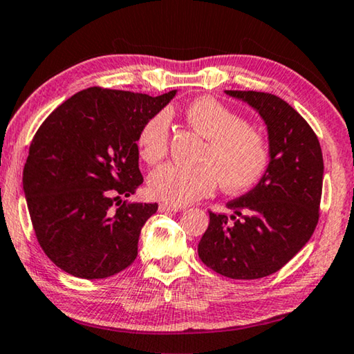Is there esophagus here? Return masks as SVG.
I'll return each instance as SVG.
<instances>
[{
	"label": "esophagus",
	"mask_w": 354,
	"mask_h": 354,
	"mask_svg": "<svg viewBox=\"0 0 354 354\" xmlns=\"http://www.w3.org/2000/svg\"><path fill=\"white\" fill-rule=\"evenodd\" d=\"M181 207L170 206V205H159V212H181Z\"/></svg>",
	"instance_id": "1"
}]
</instances>
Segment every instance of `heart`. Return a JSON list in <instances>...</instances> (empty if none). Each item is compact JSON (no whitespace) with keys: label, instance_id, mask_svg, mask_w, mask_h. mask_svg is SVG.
<instances>
[{"label":"heart","instance_id":"1","mask_svg":"<svg viewBox=\"0 0 354 354\" xmlns=\"http://www.w3.org/2000/svg\"><path fill=\"white\" fill-rule=\"evenodd\" d=\"M185 118L207 140L200 165L165 164L148 179L153 198L181 207L211 194L218 179L226 190L243 192L261 181L270 165V148L259 131L211 97L195 100ZM170 117L158 112L149 117L137 136V151L149 165L162 160L169 149Z\"/></svg>","mask_w":354,"mask_h":354}]
</instances>
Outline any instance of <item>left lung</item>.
I'll return each mask as SVG.
<instances>
[{
	"mask_svg": "<svg viewBox=\"0 0 354 354\" xmlns=\"http://www.w3.org/2000/svg\"><path fill=\"white\" fill-rule=\"evenodd\" d=\"M248 104L267 128L270 165L253 189L230 201L232 215L209 212L198 256L232 279L278 272L313 236L319 221L323 156L306 120L272 93L225 91Z\"/></svg>",
	"mask_w": 354,
	"mask_h": 354,
	"instance_id": "1",
	"label": "left lung"
}]
</instances>
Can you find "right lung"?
Instances as JSON below:
<instances>
[{
    "mask_svg": "<svg viewBox=\"0 0 354 354\" xmlns=\"http://www.w3.org/2000/svg\"><path fill=\"white\" fill-rule=\"evenodd\" d=\"M175 95L91 87L35 133L23 192L41 250L64 272L101 279L134 262L142 227L158 211V203L123 200L143 183L137 136Z\"/></svg>",
    "mask_w": 354,
    "mask_h": 354,
    "instance_id": "add662e5",
    "label": "right lung"
}]
</instances>
